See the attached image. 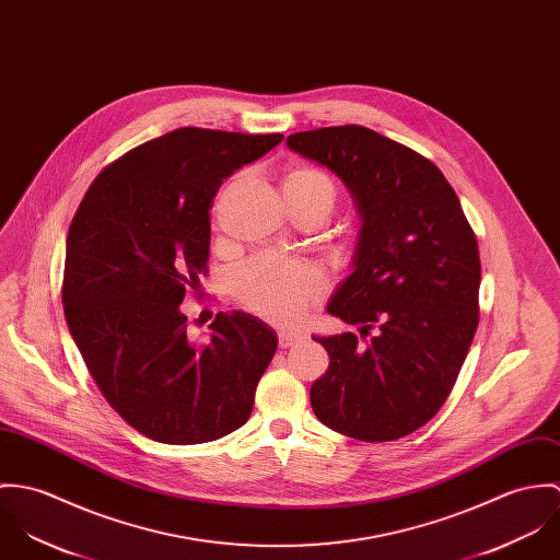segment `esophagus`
Wrapping results in <instances>:
<instances>
[{"label":"esophagus","instance_id":"1","mask_svg":"<svg viewBox=\"0 0 560 560\" xmlns=\"http://www.w3.org/2000/svg\"><path fill=\"white\" fill-rule=\"evenodd\" d=\"M305 337L296 330H279V346L281 348H292L296 343H301Z\"/></svg>","mask_w":560,"mask_h":560}]
</instances>
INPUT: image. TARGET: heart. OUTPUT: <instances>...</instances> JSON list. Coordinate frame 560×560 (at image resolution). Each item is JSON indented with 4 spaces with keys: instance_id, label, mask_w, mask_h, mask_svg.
<instances>
[{
    "instance_id": "obj_1",
    "label": "heart",
    "mask_w": 560,
    "mask_h": 560,
    "mask_svg": "<svg viewBox=\"0 0 560 560\" xmlns=\"http://www.w3.org/2000/svg\"><path fill=\"white\" fill-rule=\"evenodd\" d=\"M288 203H307L328 217L335 208V187L330 178L313 167H294L283 176ZM234 296L264 319L299 322L324 294V279L317 270L279 257H255L232 279Z\"/></svg>"
}]
</instances>
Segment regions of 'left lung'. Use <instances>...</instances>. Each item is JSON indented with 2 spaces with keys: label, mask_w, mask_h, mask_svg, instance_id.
Masks as SVG:
<instances>
[{
  "label": "left lung",
  "mask_w": 560,
  "mask_h": 560,
  "mask_svg": "<svg viewBox=\"0 0 560 560\" xmlns=\"http://www.w3.org/2000/svg\"><path fill=\"white\" fill-rule=\"evenodd\" d=\"M288 148L350 190L361 230L352 272L326 311L370 335L313 337L330 365L311 408L330 430L386 442L425 425L446 401L479 324V247L432 161L365 126L294 132Z\"/></svg>",
  "instance_id": "left-lung-1"
}]
</instances>
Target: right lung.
<instances>
[{"instance_id":"add662e5","label":"right lung","mask_w":560,"mask_h":560,"mask_svg":"<svg viewBox=\"0 0 560 560\" xmlns=\"http://www.w3.org/2000/svg\"><path fill=\"white\" fill-rule=\"evenodd\" d=\"M281 141L176 128L105 167L70 223L68 330L112 408L156 442L201 444L249 419L277 332L245 311H221L197 343L180 305L206 272L217 190Z\"/></svg>"}]
</instances>
